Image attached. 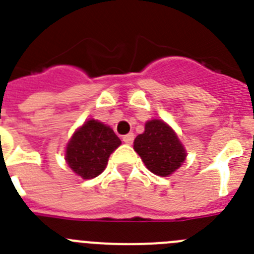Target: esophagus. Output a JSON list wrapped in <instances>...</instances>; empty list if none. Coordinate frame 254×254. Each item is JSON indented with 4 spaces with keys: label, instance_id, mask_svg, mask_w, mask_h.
Masks as SVG:
<instances>
[{
    "label": "esophagus",
    "instance_id": "1",
    "mask_svg": "<svg viewBox=\"0 0 254 254\" xmlns=\"http://www.w3.org/2000/svg\"><path fill=\"white\" fill-rule=\"evenodd\" d=\"M133 138H134V134L133 133H128L123 136V142L127 143V145H131L133 142Z\"/></svg>",
    "mask_w": 254,
    "mask_h": 254
}]
</instances>
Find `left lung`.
<instances>
[{
	"mask_svg": "<svg viewBox=\"0 0 254 254\" xmlns=\"http://www.w3.org/2000/svg\"><path fill=\"white\" fill-rule=\"evenodd\" d=\"M133 149L147 169L159 177H169L187 158L178 134L161 120L145 123V131L134 138Z\"/></svg>",
	"mask_w": 254,
	"mask_h": 254,
	"instance_id": "1",
	"label": "left lung"
}]
</instances>
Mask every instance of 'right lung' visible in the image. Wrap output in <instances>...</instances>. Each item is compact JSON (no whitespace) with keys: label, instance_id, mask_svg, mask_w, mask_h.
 Returning <instances> with one entry per match:
<instances>
[{"label":"right lung","instance_id":"obj_1","mask_svg":"<svg viewBox=\"0 0 254 254\" xmlns=\"http://www.w3.org/2000/svg\"><path fill=\"white\" fill-rule=\"evenodd\" d=\"M121 143L109 126L96 120H87L67 142L64 160L78 177L93 179L102 174L111 154Z\"/></svg>","mask_w":254,"mask_h":254}]
</instances>
